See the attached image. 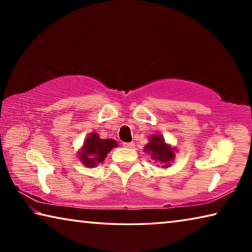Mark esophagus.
I'll return each instance as SVG.
<instances>
[{
	"instance_id": "esophagus-1",
	"label": "esophagus",
	"mask_w": 252,
	"mask_h": 252,
	"mask_svg": "<svg viewBox=\"0 0 252 252\" xmlns=\"http://www.w3.org/2000/svg\"><path fill=\"white\" fill-rule=\"evenodd\" d=\"M123 147H126V148H133L134 147V142H125V143H123Z\"/></svg>"
}]
</instances>
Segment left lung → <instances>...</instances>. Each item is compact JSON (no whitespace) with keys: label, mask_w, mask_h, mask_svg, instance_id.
<instances>
[{"label":"left lung","mask_w":252,"mask_h":252,"mask_svg":"<svg viewBox=\"0 0 252 252\" xmlns=\"http://www.w3.org/2000/svg\"><path fill=\"white\" fill-rule=\"evenodd\" d=\"M144 152L150 153L153 160L159 161L163 168L170 167V162L174 159V149L165 143L161 134H153L149 139V143L144 147Z\"/></svg>","instance_id":"8db88e82"}]
</instances>
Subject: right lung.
Wrapping results in <instances>:
<instances>
[{
  "mask_svg": "<svg viewBox=\"0 0 252 252\" xmlns=\"http://www.w3.org/2000/svg\"><path fill=\"white\" fill-rule=\"evenodd\" d=\"M116 147H118L117 141L112 139H100L99 134L92 132L85 139L79 158L84 165L93 168L103 161L106 155Z\"/></svg>",
  "mask_w": 252,
  "mask_h": 252,
  "instance_id": "add662e5",
  "label": "right lung"
}]
</instances>
